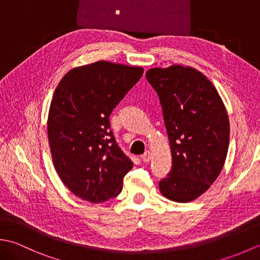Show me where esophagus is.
<instances>
[{
  "label": "esophagus",
  "instance_id": "34e87169",
  "mask_svg": "<svg viewBox=\"0 0 260 260\" xmlns=\"http://www.w3.org/2000/svg\"><path fill=\"white\" fill-rule=\"evenodd\" d=\"M142 159H143V162H145V163H147L148 161H150V159H151V152L150 151H146L142 155Z\"/></svg>",
  "mask_w": 260,
  "mask_h": 260
}]
</instances>
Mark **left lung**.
<instances>
[{"label": "left lung", "mask_w": 260, "mask_h": 260, "mask_svg": "<svg viewBox=\"0 0 260 260\" xmlns=\"http://www.w3.org/2000/svg\"><path fill=\"white\" fill-rule=\"evenodd\" d=\"M168 132L172 169L159 181L162 194L175 202L193 201L223 168L229 146V118L221 97L206 76L173 64L147 70Z\"/></svg>", "instance_id": "left-lung-1"}]
</instances>
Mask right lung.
<instances>
[{"label": "right lung", "instance_id": "add662e5", "mask_svg": "<svg viewBox=\"0 0 260 260\" xmlns=\"http://www.w3.org/2000/svg\"><path fill=\"white\" fill-rule=\"evenodd\" d=\"M143 71L97 61L68 71L54 90L48 116L53 165L82 200L99 203L117 197L133 168L109 129V116Z\"/></svg>", "mask_w": 260, "mask_h": 260}]
</instances>
